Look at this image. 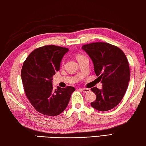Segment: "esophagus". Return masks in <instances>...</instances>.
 I'll return each instance as SVG.
<instances>
[{
  "label": "esophagus",
  "instance_id": "obj_1",
  "mask_svg": "<svg viewBox=\"0 0 146 146\" xmlns=\"http://www.w3.org/2000/svg\"><path fill=\"white\" fill-rule=\"evenodd\" d=\"M80 90H81L82 91L84 92V93H88V92H90V90L88 89V88H81V89H80Z\"/></svg>",
  "mask_w": 146,
  "mask_h": 146
}]
</instances>
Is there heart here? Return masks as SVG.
I'll use <instances>...</instances> for the list:
<instances>
[{"mask_svg":"<svg viewBox=\"0 0 146 146\" xmlns=\"http://www.w3.org/2000/svg\"><path fill=\"white\" fill-rule=\"evenodd\" d=\"M83 57H84V56H83V55L81 54H78L77 55V60L80 59V58H83Z\"/></svg>","mask_w":146,"mask_h":146,"instance_id":"heart-1","label":"heart"}]
</instances>
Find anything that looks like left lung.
<instances>
[{"mask_svg": "<svg viewBox=\"0 0 146 146\" xmlns=\"http://www.w3.org/2000/svg\"><path fill=\"white\" fill-rule=\"evenodd\" d=\"M82 48L91 58L95 73L103 84L101 90L96 87L91 89L97 97L92 106L99 111L114 108L123 99L130 80L125 54L119 47L105 42L86 44Z\"/></svg>", "mask_w": 146, "mask_h": 146, "instance_id": "1", "label": "left lung"}]
</instances>
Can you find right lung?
<instances>
[{
  "label": "right lung",
  "instance_id": "right-lung-1",
  "mask_svg": "<svg viewBox=\"0 0 146 146\" xmlns=\"http://www.w3.org/2000/svg\"><path fill=\"white\" fill-rule=\"evenodd\" d=\"M69 49L56 45H45L33 50L21 69L25 94L31 105L41 114L54 116L66 109L75 89L72 86L53 90L52 76L60 70V62Z\"/></svg>",
  "mask_w": 146,
  "mask_h": 146
}]
</instances>
